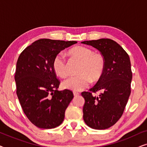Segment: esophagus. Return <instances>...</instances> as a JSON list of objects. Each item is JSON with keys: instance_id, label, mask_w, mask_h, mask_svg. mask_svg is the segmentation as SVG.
Returning a JSON list of instances; mask_svg holds the SVG:
<instances>
[{"instance_id": "esophagus-1", "label": "esophagus", "mask_w": 147, "mask_h": 147, "mask_svg": "<svg viewBox=\"0 0 147 147\" xmlns=\"http://www.w3.org/2000/svg\"><path fill=\"white\" fill-rule=\"evenodd\" d=\"M80 94V92H74V96H79Z\"/></svg>"}]
</instances>
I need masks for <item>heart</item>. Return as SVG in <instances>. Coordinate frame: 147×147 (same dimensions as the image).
I'll return each instance as SVG.
<instances>
[{
    "label": "heart",
    "mask_w": 147,
    "mask_h": 147,
    "mask_svg": "<svg viewBox=\"0 0 147 147\" xmlns=\"http://www.w3.org/2000/svg\"><path fill=\"white\" fill-rule=\"evenodd\" d=\"M72 57L81 62L78 73L80 75L71 76L63 82L65 89L81 91L89 86L91 79L99 80L104 73L105 60L102 55L94 53L93 50L84 46H76L69 50ZM52 66L54 71L61 78H65L69 74L68 65L63 54L58 53L53 58Z\"/></svg>",
    "instance_id": "heart-1"
}]
</instances>
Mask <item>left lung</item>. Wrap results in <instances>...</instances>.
<instances>
[{"label":"left lung","mask_w":147,"mask_h":147,"mask_svg":"<svg viewBox=\"0 0 147 147\" xmlns=\"http://www.w3.org/2000/svg\"><path fill=\"white\" fill-rule=\"evenodd\" d=\"M82 43L91 45L105 60L104 73L90 91L83 92L84 122L90 128L103 130L113 126L120 119L130 95L132 73L130 57L116 41L110 39L86 41ZM101 93L98 96L96 92Z\"/></svg>","instance_id":"8db88e82"}]
</instances>
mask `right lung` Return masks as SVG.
<instances>
[{
	"label": "right lung",
	"mask_w": 147,
	"mask_h": 147,
	"mask_svg": "<svg viewBox=\"0 0 147 147\" xmlns=\"http://www.w3.org/2000/svg\"><path fill=\"white\" fill-rule=\"evenodd\" d=\"M77 41L41 39L20 54L15 80L17 95L24 113L38 128L59 126L74 98L71 90L59 91L60 81L52 66L55 56Z\"/></svg>",
	"instance_id": "right-lung-1"
}]
</instances>
